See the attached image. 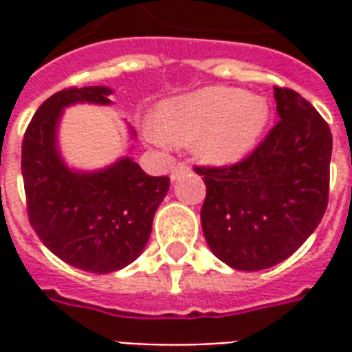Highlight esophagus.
I'll return each mask as SVG.
<instances>
[{
    "label": "esophagus",
    "mask_w": 352,
    "mask_h": 352,
    "mask_svg": "<svg viewBox=\"0 0 352 352\" xmlns=\"http://www.w3.org/2000/svg\"><path fill=\"white\" fill-rule=\"evenodd\" d=\"M188 166H186V164H175V166H173V169H171V181H175L177 177L181 175V173H186V171H188Z\"/></svg>",
    "instance_id": "1"
}]
</instances>
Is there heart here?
<instances>
[{
  "label": "heart",
  "mask_w": 352,
  "mask_h": 352,
  "mask_svg": "<svg viewBox=\"0 0 352 352\" xmlns=\"http://www.w3.org/2000/svg\"><path fill=\"white\" fill-rule=\"evenodd\" d=\"M270 118L260 96L226 87L201 88L162 103L156 126L146 128L154 143L188 145L206 164H232L252 151Z\"/></svg>",
  "instance_id": "1"
}]
</instances>
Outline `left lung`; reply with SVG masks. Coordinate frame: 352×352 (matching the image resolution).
<instances>
[{"label": "left lung", "mask_w": 352, "mask_h": 352, "mask_svg": "<svg viewBox=\"0 0 352 352\" xmlns=\"http://www.w3.org/2000/svg\"><path fill=\"white\" fill-rule=\"evenodd\" d=\"M273 90L280 120L245 160L194 168L207 188L199 213L207 245L241 272L287 260L315 232L328 206L330 128L298 92Z\"/></svg>", "instance_id": "left-lung-1"}]
</instances>
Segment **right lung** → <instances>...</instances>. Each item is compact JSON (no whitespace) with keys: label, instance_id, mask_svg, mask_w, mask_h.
Wrapping results in <instances>:
<instances>
[{"label":"right lung","instance_id":"add662e5","mask_svg":"<svg viewBox=\"0 0 352 352\" xmlns=\"http://www.w3.org/2000/svg\"><path fill=\"white\" fill-rule=\"evenodd\" d=\"M107 87L65 88L35 111L22 141L28 219L43 245L82 272L111 273L145 249L169 177H151L130 156L98 171H73L58 153V124L75 103L109 105ZM133 138V131H131Z\"/></svg>","mask_w":352,"mask_h":352}]
</instances>
